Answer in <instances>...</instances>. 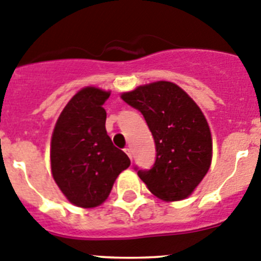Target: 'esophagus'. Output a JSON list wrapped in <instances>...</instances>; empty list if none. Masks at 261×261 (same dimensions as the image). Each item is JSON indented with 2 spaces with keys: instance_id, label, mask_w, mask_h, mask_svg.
<instances>
[{
  "instance_id": "obj_1",
  "label": "esophagus",
  "mask_w": 261,
  "mask_h": 261,
  "mask_svg": "<svg viewBox=\"0 0 261 261\" xmlns=\"http://www.w3.org/2000/svg\"><path fill=\"white\" fill-rule=\"evenodd\" d=\"M124 151H125L126 155L129 156V159H130V160H132V158H133V155H132V148H130V147H126L125 150H124Z\"/></svg>"
}]
</instances>
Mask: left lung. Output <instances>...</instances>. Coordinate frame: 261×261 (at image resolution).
<instances>
[{"mask_svg": "<svg viewBox=\"0 0 261 261\" xmlns=\"http://www.w3.org/2000/svg\"><path fill=\"white\" fill-rule=\"evenodd\" d=\"M121 98L141 111L155 141V164L138 170V177L161 200L188 197L206 175L213 156L209 124L197 103L165 81L124 92Z\"/></svg>", "mask_w": 261, "mask_h": 261, "instance_id": "1", "label": "left lung"}]
</instances>
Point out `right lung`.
<instances>
[{
  "label": "right lung",
  "mask_w": 261,
  "mask_h": 261,
  "mask_svg": "<svg viewBox=\"0 0 261 261\" xmlns=\"http://www.w3.org/2000/svg\"><path fill=\"white\" fill-rule=\"evenodd\" d=\"M109 96L110 92L96 87L76 92L52 133V177L65 197L84 209L101 205L118 175L130 165L106 132L102 105Z\"/></svg>",
  "instance_id": "right-lung-1"
}]
</instances>
